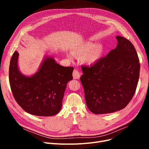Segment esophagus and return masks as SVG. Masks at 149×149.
I'll use <instances>...</instances> for the list:
<instances>
[{
  "instance_id": "obj_1",
  "label": "esophagus",
  "mask_w": 149,
  "mask_h": 149,
  "mask_svg": "<svg viewBox=\"0 0 149 149\" xmlns=\"http://www.w3.org/2000/svg\"><path fill=\"white\" fill-rule=\"evenodd\" d=\"M73 77L74 79H79L80 77V72H79V70H77V69H74L73 71Z\"/></svg>"
}]
</instances>
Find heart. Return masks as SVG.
I'll return each mask as SVG.
<instances>
[{"mask_svg": "<svg viewBox=\"0 0 149 149\" xmlns=\"http://www.w3.org/2000/svg\"><path fill=\"white\" fill-rule=\"evenodd\" d=\"M104 52V46L101 43L94 44L92 42H86L72 49V53H68L67 57L72 60L74 56L80 57L84 63L92 65L97 61Z\"/></svg>", "mask_w": 149, "mask_h": 149, "instance_id": "1", "label": "heart"}]
</instances>
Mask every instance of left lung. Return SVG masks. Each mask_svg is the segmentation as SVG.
<instances>
[{"mask_svg": "<svg viewBox=\"0 0 149 149\" xmlns=\"http://www.w3.org/2000/svg\"><path fill=\"white\" fill-rule=\"evenodd\" d=\"M118 44L91 66H83L80 81L89 111L95 114L121 110L136 91L140 65L137 52L127 39L116 36Z\"/></svg>", "mask_w": 149, "mask_h": 149, "instance_id": "left-lung-1", "label": "left lung"}]
</instances>
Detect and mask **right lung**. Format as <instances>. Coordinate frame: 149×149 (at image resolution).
<instances>
[{"label":"right lung","instance_id":"right-lung-1","mask_svg":"<svg viewBox=\"0 0 149 149\" xmlns=\"http://www.w3.org/2000/svg\"><path fill=\"white\" fill-rule=\"evenodd\" d=\"M19 54L15 51L10 60L9 79L14 99L26 112L36 116L57 114L68 81L72 80L73 67L58 65L46 57L37 71L31 77L22 74L18 68Z\"/></svg>","mask_w":149,"mask_h":149}]
</instances>
